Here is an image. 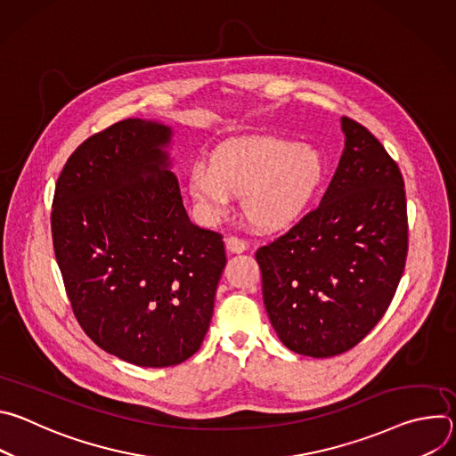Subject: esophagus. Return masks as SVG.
Segmentation results:
<instances>
[{
  "mask_svg": "<svg viewBox=\"0 0 456 456\" xmlns=\"http://www.w3.org/2000/svg\"><path fill=\"white\" fill-rule=\"evenodd\" d=\"M225 245H227V250H229V252H243V250L248 248V243H247L245 240L238 238V236H229L227 241H225Z\"/></svg>",
  "mask_w": 456,
  "mask_h": 456,
  "instance_id": "1",
  "label": "esophagus"
}]
</instances>
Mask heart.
<instances>
[{
  "mask_svg": "<svg viewBox=\"0 0 456 456\" xmlns=\"http://www.w3.org/2000/svg\"><path fill=\"white\" fill-rule=\"evenodd\" d=\"M327 176V160L312 144L278 137H247L218 146L209 166L189 171L191 199L209 216L243 197L245 216L259 229L276 231L299 220Z\"/></svg>",
  "mask_w": 456,
  "mask_h": 456,
  "instance_id": "1",
  "label": "heart"
}]
</instances>
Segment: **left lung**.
Instances as JSON below:
<instances>
[{
	"mask_svg": "<svg viewBox=\"0 0 456 456\" xmlns=\"http://www.w3.org/2000/svg\"><path fill=\"white\" fill-rule=\"evenodd\" d=\"M317 209L256 250L264 303L281 343L332 357L361 343L392 303L408 256L404 180L359 122Z\"/></svg>",
	"mask_w": 456,
	"mask_h": 456,
	"instance_id": "8db88e82",
	"label": "left lung"
}]
</instances>
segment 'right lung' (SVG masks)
I'll list each match as a JSON object with an SVG mask.
<instances>
[{"label":"right lung","instance_id":"obj_1","mask_svg":"<svg viewBox=\"0 0 456 456\" xmlns=\"http://www.w3.org/2000/svg\"><path fill=\"white\" fill-rule=\"evenodd\" d=\"M171 135L157 120L115 122L70 155L52 204L55 259L83 330L146 368L199 352L227 262L222 234L183 209Z\"/></svg>","mask_w":456,"mask_h":456}]
</instances>
